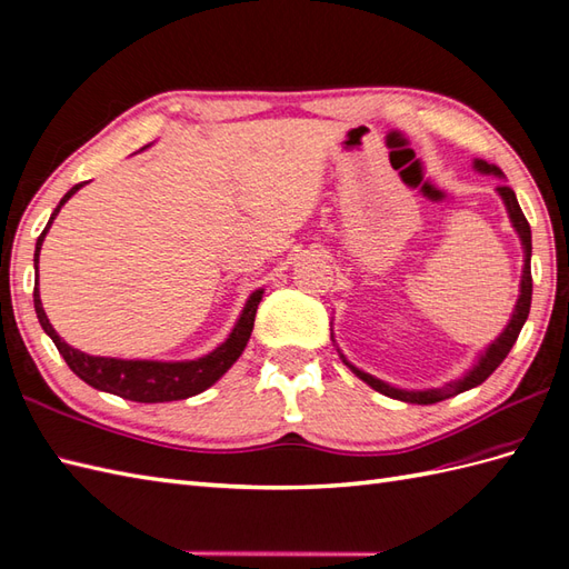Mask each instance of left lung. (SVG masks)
Here are the masks:
<instances>
[{"instance_id": "1", "label": "left lung", "mask_w": 569, "mask_h": 569, "mask_svg": "<svg viewBox=\"0 0 569 569\" xmlns=\"http://www.w3.org/2000/svg\"><path fill=\"white\" fill-rule=\"evenodd\" d=\"M476 169H478L480 173L502 176V171L497 169V166L488 163V161H476ZM497 192H500L505 204H507L509 219H511V224H515V229L519 231V239H521L523 253H526V260H523V277H521V295H519L515 313H511L509 326L505 328L502 336L497 338V340L490 345V348L482 352V357L478 359V365H476L473 369H470L463 379L451 381V383H447V386H441V389L400 391V389H393V386H389V383L373 379L371 373L359 371L357 367H352V365L348 362V367L357 373L359 379L367 381L373 391H379V393L389 396V398H396V400H406V403L432 406V403H439V400L451 398V396H456V393H463V391H468V389H476L478 383H482L497 367H500V365L505 362V357L509 355L511 345L517 342L519 332H521V328H523V323H526V318H529V309H531V292H533V280H531V227H529V221H526V217H523V212H521V207H519V202H517L515 190H511L509 186H500V188H497Z\"/></svg>"}]
</instances>
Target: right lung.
<instances>
[{"instance_id":"1","label":"right lung","mask_w":569,"mask_h":569,"mask_svg":"<svg viewBox=\"0 0 569 569\" xmlns=\"http://www.w3.org/2000/svg\"><path fill=\"white\" fill-rule=\"evenodd\" d=\"M81 186L84 183H77L60 200V204L54 207V212L48 221V227L38 237L36 256H33L36 270H38L40 246H43V239L52 224V219L58 217L60 207L69 198H72ZM260 299H262V289H258V292H253L251 299L246 301L243 313L237 321V326H233L231 336L221 342L214 352L204 355L200 359H192V362H147V359L93 357V355H87L81 350H74L72 345H67L50 326L48 316L43 311V303H40L38 287H33V303H36L38 321L52 338L54 348H58L60 355L64 357L67 367L72 369L81 381L93 386V389L128 398V400H137V403H166V400H183V398H190L196 393H202L204 389H210L221 373H224L241 357L246 342L253 332V321H256V311H258Z\"/></svg>"}]
</instances>
